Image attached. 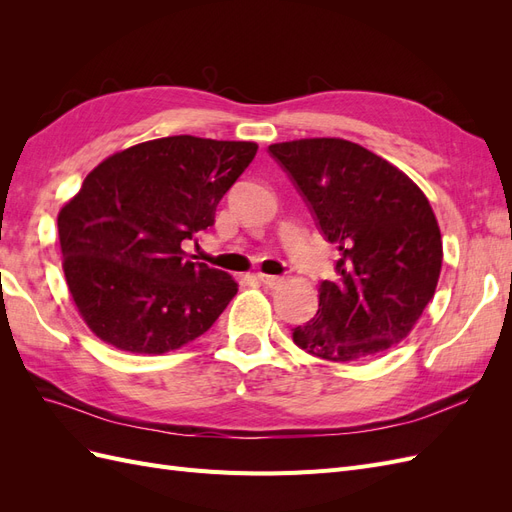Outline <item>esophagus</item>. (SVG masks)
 Returning <instances> with one entry per match:
<instances>
[{
  "label": "esophagus",
  "mask_w": 512,
  "mask_h": 512,
  "mask_svg": "<svg viewBox=\"0 0 512 512\" xmlns=\"http://www.w3.org/2000/svg\"><path fill=\"white\" fill-rule=\"evenodd\" d=\"M256 277H258V282H260V284H265V286H269V288H277V286H282V284H284L282 277H277V275L258 273Z\"/></svg>",
  "instance_id": "esophagus-1"
}]
</instances>
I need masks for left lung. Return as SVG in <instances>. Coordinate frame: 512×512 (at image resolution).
<instances>
[{"instance_id":"1","label":"left lung","mask_w":512,"mask_h":512,"mask_svg":"<svg viewBox=\"0 0 512 512\" xmlns=\"http://www.w3.org/2000/svg\"><path fill=\"white\" fill-rule=\"evenodd\" d=\"M269 153L337 245V282H320L301 350L348 363L393 348L433 299L442 237L427 196L397 166L344 138L275 143Z\"/></svg>"}]
</instances>
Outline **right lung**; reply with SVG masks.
Instances as JSON below:
<instances>
[{
    "label": "right lung",
    "mask_w": 512,
    "mask_h": 512,
    "mask_svg": "<svg viewBox=\"0 0 512 512\" xmlns=\"http://www.w3.org/2000/svg\"><path fill=\"white\" fill-rule=\"evenodd\" d=\"M258 151L247 141L168 136L123 149L85 177L57 215L76 309L102 342L136 354L185 346L237 294V282L181 250L215 222Z\"/></svg>",
    "instance_id": "obj_1"
}]
</instances>
